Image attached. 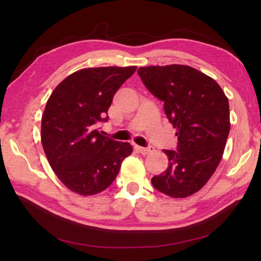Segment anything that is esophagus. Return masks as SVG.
Returning <instances> with one entry per match:
<instances>
[{"mask_svg":"<svg viewBox=\"0 0 261 261\" xmlns=\"http://www.w3.org/2000/svg\"><path fill=\"white\" fill-rule=\"evenodd\" d=\"M136 149L139 152H141L142 154H148V153H151L153 151V148L152 147H140V146H136Z\"/></svg>","mask_w":261,"mask_h":261,"instance_id":"esophagus-1","label":"esophagus"}]
</instances>
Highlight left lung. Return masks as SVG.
Here are the masks:
<instances>
[{
	"mask_svg": "<svg viewBox=\"0 0 261 261\" xmlns=\"http://www.w3.org/2000/svg\"><path fill=\"white\" fill-rule=\"evenodd\" d=\"M138 74L164 102L178 139L177 150H164L168 167L152 177V185L171 197L190 196L206 184L222 159L230 132L228 97L213 79L190 66H149Z\"/></svg>",
	"mask_w": 261,
	"mask_h": 261,
	"instance_id": "left-lung-1",
	"label": "left lung"
}]
</instances>
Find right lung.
<instances>
[{"label":"right lung","mask_w":261,"mask_h":261,"mask_svg":"<svg viewBox=\"0 0 261 261\" xmlns=\"http://www.w3.org/2000/svg\"><path fill=\"white\" fill-rule=\"evenodd\" d=\"M137 67H97L75 71L55 88L41 120V143L55 174L70 191L94 195L112 184L129 142L99 134L116 91Z\"/></svg>","instance_id":"right-lung-1"}]
</instances>
